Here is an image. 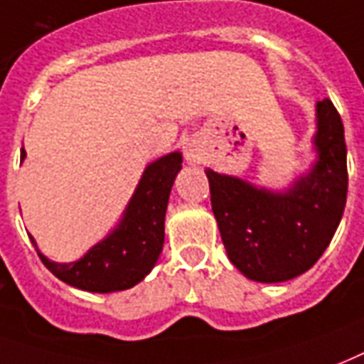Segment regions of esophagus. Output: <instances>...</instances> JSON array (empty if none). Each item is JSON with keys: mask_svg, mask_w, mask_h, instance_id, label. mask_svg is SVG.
Wrapping results in <instances>:
<instances>
[{"mask_svg": "<svg viewBox=\"0 0 364 364\" xmlns=\"http://www.w3.org/2000/svg\"><path fill=\"white\" fill-rule=\"evenodd\" d=\"M185 158H187L188 164L200 162V151L196 149V145H193V143H188V145L185 146Z\"/></svg>", "mask_w": 364, "mask_h": 364, "instance_id": "obj_1", "label": "esophagus"}]
</instances>
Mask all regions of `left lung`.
Listing matches in <instances>:
<instances>
[{
    "instance_id": "8db88e82",
    "label": "left lung",
    "mask_w": 364,
    "mask_h": 364,
    "mask_svg": "<svg viewBox=\"0 0 364 364\" xmlns=\"http://www.w3.org/2000/svg\"><path fill=\"white\" fill-rule=\"evenodd\" d=\"M317 162L284 193L206 170L212 210L235 267L257 282L311 269L336 232L348 198L343 124L330 99L317 102Z\"/></svg>"
}]
</instances>
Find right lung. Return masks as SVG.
Masks as SVG:
<instances>
[{
  "instance_id": "add662e5",
  "label": "right lung",
  "mask_w": 364,
  "mask_h": 364,
  "mask_svg": "<svg viewBox=\"0 0 364 364\" xmlns=\"http://www.w3.org/2000/svg\"><path fill=\"white\" fill-rule=\"evenodd\" d=\"M181 162V152H170L149 164L118 227L77 262H49L30 235L43 265L63 282L87 292H118L143 281L162 252L166 208Z\"/></svg>"
}]
</instances>
